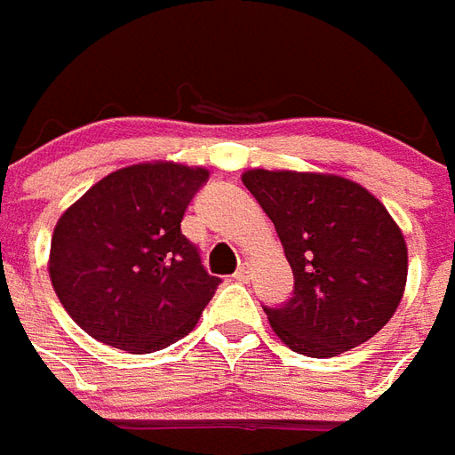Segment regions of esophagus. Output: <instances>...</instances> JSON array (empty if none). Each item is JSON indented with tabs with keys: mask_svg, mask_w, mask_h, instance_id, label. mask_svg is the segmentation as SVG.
Returning a JSON list of instances; mask_svg holds the SVG:
<instances>
[{
	"mask_svg": "<svg viewBox=\"0 0 455 455\" xmlns=\"http://www.w3.org/2000/svg\"><path fill=\"white\" fill-rule=\"evenodd\" d=\"M234 279H236V282H248V279H251V265H241V267L234 272Z\"/></svg>",
	"mask_w": 455,
	"mask_h": 455,
	"instance_id": "34e87169",
	"label": "esophagus"
}]
</instances>
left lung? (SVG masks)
Here are the masks:
<instances>
[{
    "label": "left lung",
    "mask_w": 455,
    "mask_h": 455,
    "mask_svg": "<svg viewBox=\"0 0 455 455\" xmlns=\"http://www.w3.org/2000/svg\"><path fill=\"white\" fill-rule=\"evenodd\" d=\"M241 180L272 219L294 272L289 304L265 308L277 338L315 359L373 338L407 282L405 236L383 202L335 173L251 168Z\"/></svg>",
    "instance_id": "1"
}]
</instances>
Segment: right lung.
Segmentation results:
<instances>
[{
  "label": "right lung",
  "instance_id": "right-lung-1",
  "mask_svg": "<svg viewBox=\"0 0 455 455\" xmlns=\"http://www.w3.org/2000/svg\"><path fill=\"white\" fill-rule=\"evenodd\" d=\"M207 178L202 166L144 161L108 173L62 212L48 272L84 332L149 355L197 325L219 277L202 267L180 221Z\"/></svg>",
  "mask_w": 455,
  "mask_h": 455
}]
</instances>
